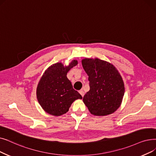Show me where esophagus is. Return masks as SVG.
I'll list each match as a JSON object with an SVG mask.
<instances>
[{"instance_id": "34e87169", "label": "esophagus", "mask_w": 156, "mask_h": 156, "mask_svg": "<svg viewBox=\"0 0 156 156\" xmlns=\"http://www.w3.org/2000/svg\"><path fill=\"white\" fill-rule=\"evenodd\" d=\"M79 93L81 94V96H82V97H83V96H84V92H83V90H80V91H79Z\"/></svg>"}]
</instances>
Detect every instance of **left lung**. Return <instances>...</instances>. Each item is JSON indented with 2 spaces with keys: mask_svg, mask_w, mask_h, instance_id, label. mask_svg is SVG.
<instances>
[{
  "mask_svg": "<svg viewBox=\"0 0 156 156\" xmlns=\"http://www.w3.org/2000/svg\"><path fill=\"white\" fill-rule=\"evenodd\" d=\"M82 66L89 76L90 90L83 101L91 114L105 116L121 105L125 92L124 81L111 63L96 58H83Z\"/></svg>",
  "mask_w": 156,
  "mask_h": 156,
  "instance_id": "1",
  "label": "left lung"
}]
</instances>
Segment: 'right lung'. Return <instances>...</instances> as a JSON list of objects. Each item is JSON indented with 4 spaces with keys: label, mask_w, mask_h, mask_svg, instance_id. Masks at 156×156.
Returning <instances> with one entry per match:
<instances>
[{
    "label": "right lung",
    "mask_w": 156,
    "mask_h": 156,
    "mask_svg": "<svg viewBox=\"0 0 156 156\" xmlns=\"http://www.w3.org/2000/svg\"><path fill=\"white\" fill-rule=\"evenodd\" d=\"M73 60L68 66L57 62L50 66L43 73L37 84V99L43 109L51 115L60 116L69 111L74 101L82 99L73 88L67 74L78 64Z\"/></svg>",
    "instance_id": "1"
}]
</instances>
